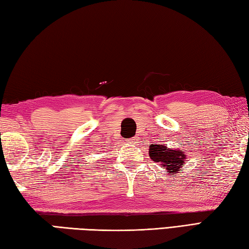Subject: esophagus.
Instances as JSON below:
<instances>
[{"label": "esophagus", "mask_w": 249, "mask_h": 249, "mask_svg": "<svg viewBox=\"0 0 249 249\" xmlns=\"http://www.w3.org/2000/svg\"><path fill=\"white\" fill-rule=\"evenodd\" d=\"M130 142L132 144H137L138 143V138H132V139H131Z\"/></svg>", "instance_id": "34e87169"}]
</instances>
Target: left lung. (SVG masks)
Wrapping results in <instances>:
<instances>
[{
	"label": "left lung",
	"mask_w": 249,
	"mask_h": 249,
	"mask_svg": "<svg viewBox=\"0 0 249 249\" xmlns=\"http://www.w3.org/2000/svg\"><path fill=\"white\" fill-rule=\"evenodd\" d=\"M149 157L152 160L160 163L161 168L168 173H177L184 166L185 154L179 149L168 148L167 144H153L149 146Z\"/></svg>",
	"instance_id": "left-lung-1"
}]
</instances>
